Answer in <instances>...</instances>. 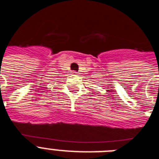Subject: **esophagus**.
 <instances>
[{
  "label": "esophagus",
  "instance_id": "obj_1",
  "mask_svg": "<svg viewBox=\"0 0 159 159\" xmlns=\"http://www.w3.org/2000/svg\"><path fill=\"white\" fill-rule=\"evenodd\" d=\"M72 74L75 75H78V72H76V71H75V70H73V71H72Z\"/></svg>",
  "mask_w": 159,
  "mask_h": 159
}]
</instances>
